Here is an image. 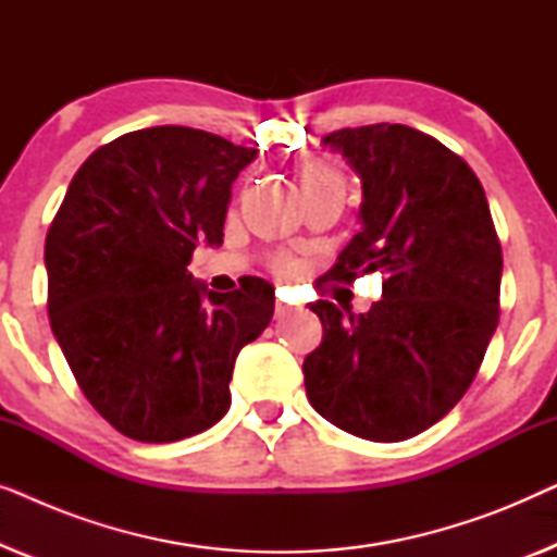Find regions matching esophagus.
I'll use <instances>...</instances> for the list:
<instances>
[{
    "label": "esophagus",
    "mask_w": 557,
    "mask_h": 557,
    "mask_svg": "<svg viewBox=\"0 0 557 557\" xmlns=\"http://www.w3.org/2000/svg\"><path fill=\"white\" fill-rule=\"evenodd\" d=\"M294 311H299V309L292 307V304H286L284 299H278V301H276V317H278V319H281V317L294 314Z\"/></svg>",
    "instance_id": "esophagus-1"
}]
</instances>
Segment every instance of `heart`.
I'll list each match as a JSON object with an SVG mask.
<instances>
[{
  "label": "heart",
  "instance_id": "b5f03b06",
  "mask_svg": "<svg viewBox=\"0 0 557 557\" xmlns=\"http://www.w3.org/2000/svg\"><path fill=\"white\" fill-rule=\"evenodd\" d=\"M299 180H301V187H307V185H326V182H339V174L334 172L330 164L322 162V159H311V162H307V164L301 166ZM276 269L281 273H292L294 271L292 258H278Z\"/></svg>",
  "mask_w": 557,
  "mask_h": 557
}]
</instances>
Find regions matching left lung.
I'll use <instances>...</instances> for the list:
<instances>
[{
	"label": "left lung",
	"mask_w": 557,
	"mask_h": 557,
	"mask_svg": "<svg viewBox=\"0 0 557 557\" xmlns=\"http://www.w3.org/2000/svg\"><path fill=\"white\" fill-rule=\"evenodd\" d=\"M322 141L362 180V231L324 278L385 281L368 314L311 304L324 334L304 360L307 395L352 436L406 441L441 421L482 368L499 322L502 246L482 182L433 136L370 124Z\"/></svg>",
	"instance_id": "left-lung-1"
}]
</instances>
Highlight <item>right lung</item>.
<instances>
[{
    "mask_svg": "<svg viewBox=\"0 0 557 557\" xmlns=\"http://www.w3.org/2000/svg\"><path fill=\"white\" fill-rule=\"evenodd\" d=\"M258 151L189 126H151L98 147L48 238V314L90 406L144 444L208 431L231 408L243 345L273 317V286L218 294L187 271L223 243L231 185Z\"/></svg>",
    "mask_w": 557,
    "mask_h": 557,
    "instance_id": "1",
    "label": "right lung"
}]
</instances>
